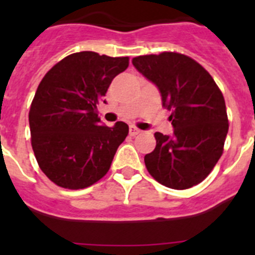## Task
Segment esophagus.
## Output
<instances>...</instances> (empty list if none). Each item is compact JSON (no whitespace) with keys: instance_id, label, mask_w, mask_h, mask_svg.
I'll return each mask as SVG.
<instances>
[{"instance_id":"esophagus-1","label":"esophagus","mask_w":255,"mask_h":255,"mask_svg":"<svg viewBox=\"0 0 255 255\" xmlns=\"http://www.w3.org/2000/svg\"><path fill=\"white\" fill-rule=\"evenodd\" d=\"M129 130H130V135H132V136H135V135H138V134H140V132H141V130H139L138 128H136V126H134V125H130Z\"/></svg>"}]
</instances>
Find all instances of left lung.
Returning <instances> with one entry per match:
<instances>
[{"instance_id":"8db88e82","label":"left lung","mask_w":255,"mask_h":255,"mask_svg":"<svg viewBox=\"0 0 255 255\" xmlns=\"http://www.w3.org/2000/svg\"><path fill=\"white\" fill-rule=\"evenodd\" d=\"M132 65L158 88L173 126L172 135L154 134V150L144 157L148 172L176 190L198 185L222 155L229 131L220 88L202 65L176 52L139 56Z\"/></svg>"}]
</instances>
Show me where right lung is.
Masks as SVG:
<instances>
[{"mask_svg":"<svg viewBox=\"0 0 255 255\" xmlns=\"http://www.w3.org/2000/svg\"><path fill=\"white\" fill-rule=\"evenodd\" d=\"M128 66L129 57L78 52L57 62L38 85L29 111L31 147L56 185L84 189L108 172L129 126L103 125L97 105Z\"/></svg>","mask_w":255,"mask_h":255,"instance_id":"1","label":"right lung"}]
</instances>
